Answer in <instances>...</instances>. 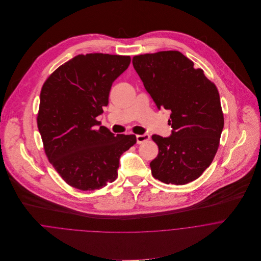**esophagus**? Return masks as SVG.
I'll use <instances>...</instances> for the list:
<instances>
[{
	"instance_id": "esophagus-1",
	"label": "esophagus",
	"mask_w": 261,
	"mask_h": 261,
	"mask_svg": "<svg viewBox=\"0 0 261 261\" xmlns=\"http://www.w3.org/2000/svg\"><path fill=\"white\" fill-rule=\"evenodd\" d=\"M149 140V136L147 135V134H145V135H138L137 136V144H139V145H141L143 143H146Z\"/></svg>"
}]
</instances>
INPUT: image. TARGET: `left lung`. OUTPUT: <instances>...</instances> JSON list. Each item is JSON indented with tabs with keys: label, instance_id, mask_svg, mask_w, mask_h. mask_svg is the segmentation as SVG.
I'll list each match as a JSON object with an SVG mask.
<instances>
[{
	"label": "left lung",
	"instance_id": "obj_1",
	"mask_svg": "<svg viewBox=\"0 0 261 261\" xmlns=\"http://www.w3.org/2000/svg\"><path fill=\"white\" fill-rule=\"evenodd\" d=\"M133 65L158 109L172 112L171 137L151 136L159 147L151 175L174 185L198 179L211 165L223 129L216 85L179 51L137 55Z\"/></svg>",
	"mask_w": 261,
	"mask_h": 261
}]
</instances>
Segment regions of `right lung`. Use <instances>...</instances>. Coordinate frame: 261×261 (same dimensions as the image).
<instances>
[{
  "label": "right lung",
  "instance_id": "1",
  "mask_svg": "<svg viewBox=\"0 0 261 261\" xmlns=\"http://www.w3.org/2000/svg\"><path fill=\"white\" fill-rule=\"evenodd\" d=\"M129 63V56L80 54L42 86L38 129L49 162L69 186L94 191L112 183L120 155L137 143L135 135L114 136L96 119Z\"/></svg>",
  "mask_w": 261,
  "mask_h": 261
}]
</instances>
